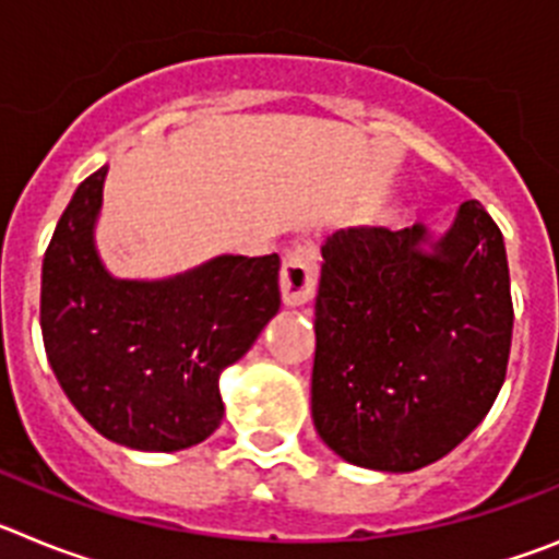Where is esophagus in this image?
Segmentation results:
<instances>
[{
	"instance_id": "1",
	"label": "esophagus",
	"mask_w": 559,
	"mask_h": 559,
	"mask_svg": "<svg viewBox=\"0 0 559 559\" xmlns=\"http://www.w3.org/2000/svg\"><path fill=\"white\" fill-rule=\"evenodd\" d=\"M316 283H319V251L313 246H299L288 251L280 274V288H283L285 305H305L313 299Z\"/></svg>"
}]
</instances>
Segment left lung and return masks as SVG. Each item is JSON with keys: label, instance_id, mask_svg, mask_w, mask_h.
<instances>
[{"label": "left lung", "instance_id": "1", "mask_svg": "<svg viewBox=\"0 0 559 559\" xmlns=\"http://www.w3.org/2000/svg\"><path fill=\"white\" fill-rule=\"evenodd\" d=\"M353 226L322 246L310 406L324 445L369 471L437 462L487 417L512 347L503 235L478 201L451 231Z\"/></svg>", "mask_w": 559, "mask_h": 559}]
</instances>
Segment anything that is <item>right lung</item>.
I'll return each mask as SVG.
<instances>
[{
    "mask_svg": "<svg viewBox=\"0 0 559 559\" xmlns=\"http://www.w3.org/2000/svg\"><path fill=\"white\" fill-rule=\"evenodd\" d=\"M106 167L75 190L44 251L49 367L95 431L136 451L199 445L224 419L221 369L280 310V257H215L162 283L114 280L95 251Z\"/></svg>",
    "mask_w": 559,
    "mask_h": 559,
    "instance_id": "right-lung-1",
    "label": "right lung"
}]
</instances>
